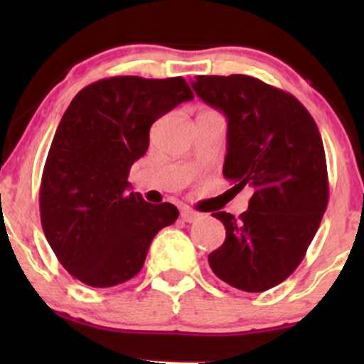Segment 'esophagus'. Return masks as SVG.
Segmentation results:
<instances>
[{
  "label": "esophagus",
  "instance_id": "obj_1",
  "mask_svg": "<svg viewBox=\"0 0 364 364\" xmlns=\"http://www.w3.org/2000/svg\"><path fill=\"white\" fill-rule=\"evenodd\" d=\"M202 219V214L196 210H191V208H183L181 210V220L185 223H195V220Z\"/></svg>",
  "mask_w": 364,
  "mask_h": 364
}]
</instances>
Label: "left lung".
<instances>
[{"instance_id":"8db88e82","label":"left lung","mask_w":364,"mask_h":364,"mask_svg":"<svg viewBox=\"0 0 364 364\" xmlns=\"http://www.w3.org/2000/svg\"><path fill=\"white\" fill-rule=\"evenodd\" d=\"M195 94L228 119L224 176L253 191L240 217L212 214L225 241L208 255L220 281L262 292L303 260L328 203L327 162L315 119L294 95L248 75H202Z\"/></svg>"}]
</instances>
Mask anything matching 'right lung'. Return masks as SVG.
Masks as SVG:
<instances>
[{
    "instance_id": "add662e5",
    "label": "right lung",
    "mask_w": 364,
    "mask_h": 364,
    "mask_svg": "<svg viewBox=\"0 0 364 364\" xmlns=\"http://www.w3.org/2000/svg\"><path fill=\"white\" fill-rule=\"evenodd\" d=\"M185 78L112 77L82 89L58 124L43 181L41 223L58 260L92 287L135 277L154 236L178 219L129 190L133 162L147 152L154 121L191 101Z\"/></svg>"
}]
</instances>
